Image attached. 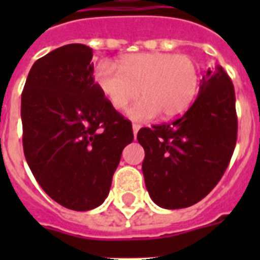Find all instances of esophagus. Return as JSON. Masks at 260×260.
<instances>
[{"label": "esophagus", "instance_id": "1", "mask_svg": "<svg viewBox=\"0 0 260 260\" xmlns=\"http://www.w3.org/2000/svg\"><path fill=\"white\" fill-rule=\"evenodd\" d=\"M132 129H134V136L136 138V135H138L139 129H140V125L139 124H132Z\"/></svg>", "mask_w": 260, "mask_h": 260}]
</instances>
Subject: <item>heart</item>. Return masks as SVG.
<instances>
[{"instance_id": "1", "label": "heart", "mask_w": 260, "mask_h": 260, "mask_svg": "<svg viewBox=\"0 0 260 260\" xmlns=\"http://www.w3.org/2000/svg\"><path fill=\"white\" fill-rule=\"evenodd\" d=\"M117 67L108 60L95 66L93 79L97 89L116 110L143 100L128 110L135 121H150L162 113L174 118L185 113L200 89V69L190 55L142 52L118 59Z\"/></svg>"}]
</instances>
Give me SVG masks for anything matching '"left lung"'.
<instances>
[{
	"label": "left lung",
	"instance_id": "obj_1",
	"mask_svg": "<svg viewBox=\"0 0 260 260\" xmlns=\"http://www.w3.org/2000/svg\"><path fill=\"white\" fill-rule=\"evenodd\" d=\"M235 89L221 66L202 75L196 101L181 117L142 128L143 175L152 201L187 208L212 191L225 173L238 139Z\"/></svg>",
	"mask_w": 260,
	"mask_h": 260
}]
</instances>
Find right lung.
I'll use <instances>...</instances> for the list:
<instances>
[{
    "mask_svg": "<svg viewBox=\"0 0 260 260\" xmlns=\"http://www.w3.org/2000/svg\"><path fill=\"white\" fill-rule=\"evenodd\" d=\"M91 58L85 44L51 51L34 63L21 94L26 163L54 201L79 212L105 201L134 140L129 120L95 86Z\"/></svg>",
    "mask_w": 260,
    "mask_h": 260,
    "instance_id": "1",
    "label": "right lung"
}]
</instances>
